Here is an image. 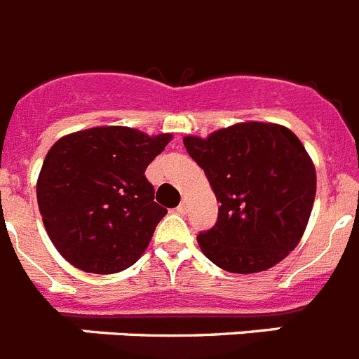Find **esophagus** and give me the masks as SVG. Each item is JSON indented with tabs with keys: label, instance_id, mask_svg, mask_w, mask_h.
<instances>
[{
	"label": "esophagus",
	"instance_id": "obj_1",
	"mask_svg": "<svg viewBox=\"0 0 359 359\" xmlns=\"http://www.w3.org/2000/svg\"><path fill=\"white\" fill-rule=\"evenodd\" d=\"M177 212H182V214L187 212V200H185V198H183L182 203L177 205Z\"/></svg>",
	"mask_w": 359,
	"mask_h": 359
}]
</instances>
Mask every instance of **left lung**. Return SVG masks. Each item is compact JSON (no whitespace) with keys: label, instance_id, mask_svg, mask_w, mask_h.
<instances>
[{"label":"left lung","instance_id":"8db88e82","mask_svg":"<svg viewBox=\"0 0 359 359\" xmlns=\"http://www.w3.org/2000/svg\"><path fill=\"white\" fill-rule=\"evenodd\" d=\"M183 145L219 201L216 225L198 234L219 269L254 274L298 247L316 198V168L299 137L278 123L241 121Z\"/></svg>","mask_w":359,"mask_h":359}]
</instances>
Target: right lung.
<instances>
[{
	"mask_svg": "<svg viewBox=\"0 0 359 359\" xmlns=\"http://www.w3.org/2000/svg\"><path fill=\"white\" fill-rule=\"evenodd\" d=\"M172 134L103 125L60 137L36 183L43 225L76 269L114 274L142 258L167 209L154 201L145 168Z\"/></svg>",
	"mask_w": 359,
	"mask_h": 359,
	"instance_id": "add662e5",
	"label": "right lung"
}]
</instances>
